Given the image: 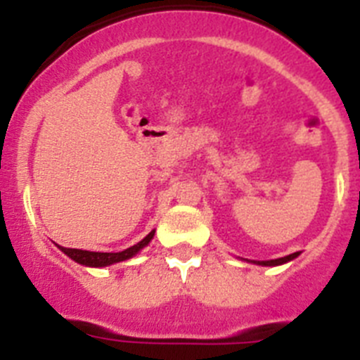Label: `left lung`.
Here are the masks:
<instances>
[{
    "instance_id": "8db88e82",
    "label": "left lung",
    "mask_w": 360,
    "mask_h": 360,
    "mask_svg": "<svg viewBox=\"0 0 360 360\" xmlns=\"http://www.w3.org/2000/svg\"><path fill=\"white\" fill-rule=\"evenodd\" d=\"M299 252H294V254H288V256L285 257H278V259H269V262H254L256 265H262V266H276V265H283V263L287 262H292L294 257H297Z\"/></svg>"
}]
</instances>
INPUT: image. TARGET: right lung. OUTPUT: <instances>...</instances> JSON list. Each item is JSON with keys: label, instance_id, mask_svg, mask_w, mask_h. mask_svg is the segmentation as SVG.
Returning <instances> with one entry per match:
<instances>
[{"label": "right lung", "instance_id": "obj_1", "mask_svg": "<svg viewBox=\"0 0 360 360\" xmlns=\"http://www.w3.org/2000/svg\"><path fill=\"white\" fill-rule=\"evenodd\" d=\"M155 236V231H151L148 236L144 238L142 241H139L136 245L129 247V249L122 250V252H90V250H81V249H66V247H59L63 252L66 254L68 257H72L73 262L79 263V265H84V266H108V265H113V263H120V262H126L129 257L135 256L139 250H142L149 241L153 240Z\"/></svg>", "mask_w": 360, "mask_h": 360}]
</instances>
